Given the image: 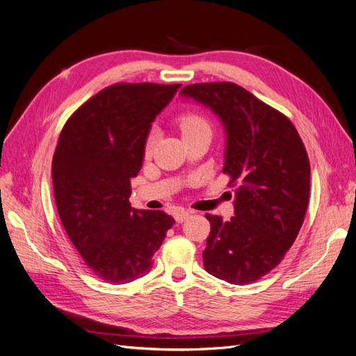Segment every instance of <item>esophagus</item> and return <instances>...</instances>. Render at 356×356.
Segmentation results:
<instances>
[{
    "mask_svg": "<svg viewBox=\"0 0 356 356\" xmlns=\"http://www.w3.org/2000/svg\"><path fill=\"white\" fill-rule=\"evenodd\" d=\"M191 213H195L193 211H184V209H181V211H178L177 213H175V220H177V222H182V221H186Z\"/></svg>",
    "mask_w": 356,
    "mask_h": 356,
    "instance_id": "obj_1",
    "label": "esophagus"
}]
</instances>
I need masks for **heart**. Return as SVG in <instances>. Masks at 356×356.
I'll return each mask as SVG.
<instances>
[{
	"instance_id": "b5f03b06",
	"label": "heart",
	"mask_w": 356,
	"mask_h": 356,
	"mask_svg": "<svg viewBox=\"0 0 356 356\" xmlns=\"http://www.w3.org/2000/svg\"><path fill=\"white\" fill-rule=\"evenodd\" d=\"M178 126H179V131L182 134V136H188L193 134H197L200 131H209V124L208 122L204 120V118L199 114L195 113H187V114H182L178 118ZM153 144H154V135H149L147 143H145V154L148 156L152 153L153 149Z\"/></svg>"
}]
</instances>
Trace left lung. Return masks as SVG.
Masks as SVG:
<instances>
[{
    "label": "left lung",
    "mask_w": 356,
    "mask_h": 356,
    "mask_svg": "<svg viewBox=\"0 0 356 356\" xmlns=\"http://www.w3.org/2000/svg\"><path fill=\"white\" fill-rule=\"evenodd\" d=\"M181 98L218 117L225 134L222 172L234 191V217L207 213L211 233L204 270L245 285L282 261L294 243L309 202L310 165L296 127L234 83L190 84Z\"/></svg>",
    "instance_id": "1"
}]
</instances>
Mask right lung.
I'll list each match as a JSON object with an SVG mask.
<instances>
[{
	"mask_svg": "<svg viewBox=\"0 0 356 356\" xmlns=\"http://www.w3.org/2000/svg\"><path fill=\"white\" fill-rule=\"evenodd\" d=\"M181 84H114L63 126L51 163L60 221L90 270L127 284L152 270L175 220L131 207V178L143 166L154 118Z\"/></svg>",
	"mask_w": 356,
	"mask_h": 356,
	"instance_id": "right-lung-1",
	"label": "right lung"
}]
</instances>
